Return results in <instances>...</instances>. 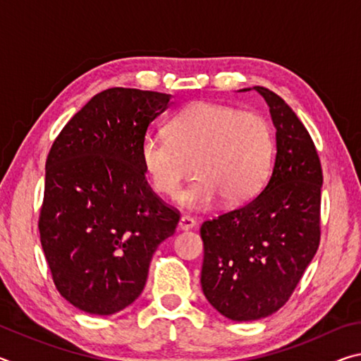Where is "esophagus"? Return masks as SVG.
I'll list each match as a JSON object with an SVG mask.
<instances>
[{
  "mask_svg": "<svg viewBox=\"0 0 361 361\" xmlns=\"http://www.w3.org/2000/svg\"><path fill=\"white\" fill-rule=\"evenodd\" d=\"M194 226H195V219H194V218L188 216V215H185V216H181V218H180L178 229H181V231H189V229H192Z\"/></svg>",
  "mask_w": 361,
  "mask_h": 361,
  "instance_id": "obj_1",
  "label": "esophagus"
}]
</instances>
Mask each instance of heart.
Instances as JSON below:
<instances>
[{
  "label": "heart",
  "instance_id": "obj_1",
  "mask_svg": "<svg viewBox=\"0 0 361 361\" xmlns=\"http://www.w3.org/2000/svg\"><path fill=\"white\" fill-rule=\"evenodd\" d=\"M276 142L269 122L253 111L195 102L175 116L166 135H146L140 161L152 189L173 199L181 183L199 176L180 194V204L205 210L219 199L247 202L264 186Z\"/></svg>",
  "mask_w": 361,
  "mask_h": 361
}]
</instances>
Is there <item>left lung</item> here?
<instances>
[{
    "label": "left lung",
    "mask_w": 361,
    "mask_h": 361,
    "mask_svg": "<svg viewBox=\"0 0 361 361\" xmlns=\"http://www.w3.org/2000/svg\"><path fill=\"white\" fill-rule=\"evenodd\" d=\"M276 126L277 154L264 189L200 228V283L234 322L259 320L288 301L320 243L322 164L307 129L277 94L256 85ZM250 90V89H243Z\"/></svg>",
    "instance_id": "8db88e82"
}]
</instances>
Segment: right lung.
I'll list each match as a JSON object with an SVG mask.
<instances>
[{"mask_svg":"<svg viewBox=\"0 0 361 361\" xmlns=\"http://www.w3.org/2000/svg\"><path fill=\"white\" fill-rule=\"evenodd\" d=\"M169 94L113 87L92 97L59 133L46 161L42 252L66 301L111 315L142 295L152 255L180 212L146 181L140 145Z\"/></svg>","mask_w":361,"mask_h":361,"instance_id":"1","label":"right lung"}]
</instances>
